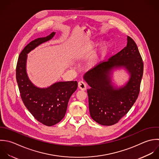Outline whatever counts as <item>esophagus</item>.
<instances>
[{
    "mask_svg": "<svg viewBox=\"0 0 159 159\" xmlns=\"http://www.w3.org/2000/svg\"><path fill=\"white\" fill-rule=\"evenodd\" d=\"M78 87L80 90H85L87 89V84L84 81H80L78 83Z\"/></svg>",
    "mask_w": 159,
    "mask_h": 159,
    "instance_id": "obj_1",
    "label": "esophagus"
}]
</instances>
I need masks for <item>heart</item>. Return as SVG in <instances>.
<instances>
[{
  "label": "heart",
  "instance_id": "1",
  "mask_svg": "<svg viewBox=\"0 0 159 159\" xmlns=\"http://www.w3.org/2000/svg\"><path fill=\"white\" fill-rule=\"evenodd\" d=\"M96 45V43H93V42H90L88 44H87V49H92V48H93ZM108 48H109V44L108 43H104L100 47V51L98 54H95L93 57L91 59V61H90V65L91 66H95L96 65L99 60H100V58L101 57H103L104 56L108 50Z\"/></svg>",
  "mask_w": 159,
  "mask_h": 159
}]
</instances>
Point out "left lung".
Wrapping results in <instances>:
<instances>
[{
  "label": "left lung",
  "instance_id": "1",
  "mask_svg": "<svg viewBox=\"0 0 159 159\" xmlns=\"http://www.w3.org/2000/svg\"><path fill=\"white\" fill-rule=\"evenodd\" d=\"M127 40L125 48L84 76L90 87L87 89L90 116L101 125L117 123L128 113L139 93L144 64L135 41L129 36ZM121 66L130 72V79L125 86L118 89L112 85L111 71Z\"/></svg>",
  "mask_w": 159,
  "mask_h": 159
}]
</instances>
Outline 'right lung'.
Segmentation results:
<instances>
[{
    "label": "right lung",
    "mask_w": 159,
    "mask_h": 159,
    "mask_svg": "<svg viewBox=\"0 0 159 159\" xmlns=\"http://www.w3.org/2000/svg\"><path fill=\"white\" fill-rule=\"evenodd\" d=\"M55 32L34 39L20 52L16 67V79L21 100L33 117L41 123L53 126L64 117L68 102L77 89V81L59 82L45 89L35 87L26 72L27 54L36 46L51 39Z\"/></svg>",
    "instance_id": "1"
}]
</instances>
